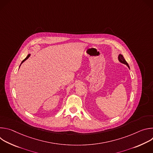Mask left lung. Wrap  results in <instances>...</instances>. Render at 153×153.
<instances>
[{
  "instance_id": "1",
  "label": "left lung",
  "mask_w": 153,
  "mask_h": 153,
  "mask_svg": "<svg viewBox=\"0 0 153 153\" xmlns=\"http://www.w3.org/2000/svg\"><path fill=\"white\" fill-rule=\"evenodd\" d=\"M119 60L121 62V63H124V64H125V65H126L127 66L129 67V65H128V63L126 62V61L125 60V59H124V57H123V56L122 55V54H119Z\"/></svg>"
}]
</instances>
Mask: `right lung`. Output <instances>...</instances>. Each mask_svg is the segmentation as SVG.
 Returning <instances> with one entry per match:
<instances>
[{
    "instance_id": "right-lung-1",
    "label": "right lung",
    "mask_w": 153,
    "mask_h": 153,
    "mask_svg": "<svg viewBox=\"0 0 153 153\" xmlns=\"http://www.w3.org/2000/svg\"><path fill=\"white\" fill-rule=\"evenodd\" d=\"M30 54H28V56H27V57H26V58H25V59H24V60H23V61H22V63H21V64H22V63H23V62H24V61H25V60H27V59H28V57H30Z\"/></svg>"
}]
</instances>
